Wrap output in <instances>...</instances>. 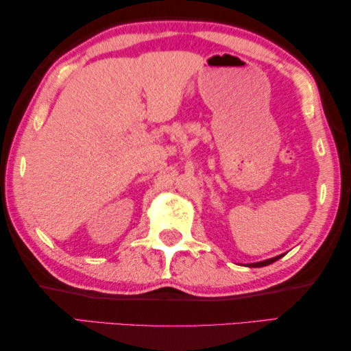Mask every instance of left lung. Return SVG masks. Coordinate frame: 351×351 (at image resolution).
<instances>
[{
	"instance_id": "left-lung-1",
	"label": "left lung",
	"mask_w": 351,
	"mask_h": 351,
	"mask_svg": "<svg viewBox=\"0 0 351 351\" xmlns=\"http://www.w3.org/2000/svg\"><path fill=\"white\" fill-rule=\"evenodd\" d=\"M283 256V255H280ZM280 256H275V258H271V260H266V261H261V263H254V264H249L250 267H263V266H267V264H272L274 261L280 260Z\"/></svg>"
}]
</instances>
